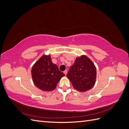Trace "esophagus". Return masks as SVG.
<instances>
[{
	"label": "esophagus",
	"mask_w": 129,
	"mask_h": 129,
	"mask_svg": "<svg viewBox=\"0 0 129 129\" xmlns=\"http://www.w3.org/2000/svg\"><path fill=\"white\" fill-rule=\"evenodd\" d=\"M63 73H64V74H65V75H67V71H64L63 72Z\"/></svg>",
	"instance_id": "34e87169"
}]
</instances>
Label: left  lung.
Segmentation results:
<instances>
[{"instance_id": "obj_1", "label": "left lung", "mask_w": 129, "mask_h": 129, "mask_svg": "<svg viewBox=\"0 0 129 129\" xmlns=\"http://www.w3.org/2000/svg\"><path fill=\"white\" fill-rule=\"evenodd\" d=\"M74 89L81 92L91 89L95 84L96 68L86 55L77 57L67 74Z\"/></svg>"}]
</instances>
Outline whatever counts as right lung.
Returning <instances> with one entry per match:
<instances>
[{
	"mask_svg": "<svg viewBox=\"0 0 129 129\" xmlns=\"http://www.w3.org/2000/svg\"><path fill=\"white\" fill-rule=\"evenodd\" d=\"M31 74L34 84L44 91L55 89L60 79L65 76L56 64L53 63L49 55H42L34 63Z\"/></svg>",
	"mask_w": 129,
	"mask_h": 129,
	"instance_id": "right-lung-1",
	"label": "right lung"
}]
</instances>
